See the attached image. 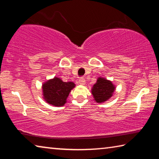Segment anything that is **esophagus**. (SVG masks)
I'll use <instances>...</instances> for the list:
<instances>
[{
	"mask_svg": "<svg viewBox=\"0 0 159 159\" xmlns=\"http://www.w3.org/2000/svg\"><path fill=\"white\" fill-rule=\"evenodd\" d=\"M79 84H80V85H85V80L84 78H83V77L80 78L79 80Z\"/></svg>",
	"mask_w": 159,
	"mask_h": 159,
	"instance_id": "obj_1",
	"label": "esophagus"
}]
</instances>
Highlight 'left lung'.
<instances>
[{"instance_id": "8db88e82", "label": "left lung", "mask_w": 159, "mask_h": 159, "mask_svg": "<svg viewBox=\"0 0 159 159\" xmlns=\"http://www.w3.org/2000/svg\"><path fill=\"white\" fill-rule=\"evenodd\" d=\"M115 90L113 83L104 78H98L97 83L93 85L92 94L98 103L107 101L113 95Z\"/></svg>"}]
</instances>
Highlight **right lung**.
<instances>
[{"label":"right lung","instance_id":"add662e5","mask_svg":"<svg viewBox=\"0 0 159 159\" xmlns=\"http://www.w3.org/2000/svg\"><path fill=\"white\" fill-rule=\"evenodd\" d=\"M74 87L73 82H64L57 77L48 80L43 85L45 100L53 106H63L69 93Z\"/></svg>","mask_w":159,"mask_h":159}]
</instances>
